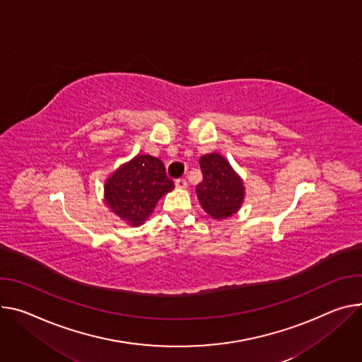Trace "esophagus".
Here are the masks:
<instances>
[{"mask_svg": "<svg viewBox=\"0 0 362 362\" xmlns=\"http://www.w3.org/2000/svg\"><path fill=\"white\" fill-rule=\"evenodd\" d=\"M175 185H176V187H177V189H185V187H187V182H186V179H177V180L175 182Z\"/></svg>", "mask_w": 362, "mask_h": 362, "instance_id": "obj_1", "label": "esophagus"}]
</instances>
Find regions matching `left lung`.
Returning <instances> with one entry per match:
<instances>
[{
  "mask_svg": "<svg viewBox=\"0 0 362 362\" xmlns=\"http://www.w3.org/2000/svg\"><path fill=\"white\" fill-rule=\"evenodd\" d=\"M204 180L196 186V194L204 211L214 219H225L238 212L244 202V183L229 161L218 153L199 160Z\"/></svg>",
  "mask_w": 362,
  "mask_h": 362,
  "instance_id": "left-lung-1",
  "label": "left lung"
}]
</instances>
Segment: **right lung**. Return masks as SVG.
<instances>
[{"mask_svg":"<svg viewBox=\"0 0 362 362\" xmlns=\"http://www.w3.org/2000/svg\"><path fill=\"white\" fill-rule=\"evenodd\" d=\"M175 187L161 160L139 154L122 164L105 182V204L131 226L141 225L161 196Z\"/></svg>","mask_w":362,"mask_h":362,"instance_id":"add662e5","label":"right lung"}]
</instances>
